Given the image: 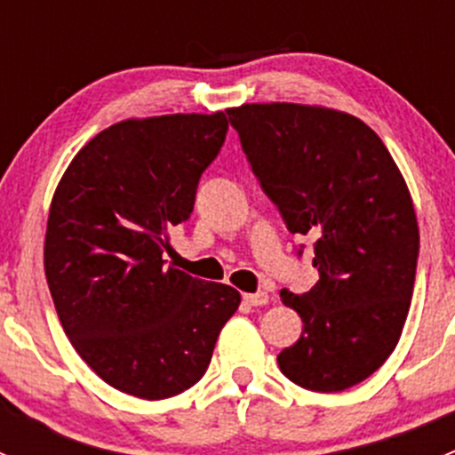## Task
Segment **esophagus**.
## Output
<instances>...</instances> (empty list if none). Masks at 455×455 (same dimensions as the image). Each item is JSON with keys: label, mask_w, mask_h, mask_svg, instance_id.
Wrapping results in <instances>:
<instances>
[{"label": "esophagus", "mask_w": 455, "mask_h": 455, "mask_svg": "<svg viewBox=\"0 0 455 455\" xmlns=\"http://www.w3.org/2000/svg\"><path fill=\"white\" fill-rule=\"evenodd\" d=\"M242 299H244V304H249V306H266L268 304V295H266V292H246L244 297H242Z\"/></svg>", "instance_id": "esophagus-1"}]
</instances>
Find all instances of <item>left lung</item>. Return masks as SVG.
I'll return each instance as SVG.
<instances>
[{
	"label": "left lung",
	"instance_id": "left-lung-1",
	"mask_svg": "<svg viewBox=\"0 0 455 455\" xmlns=\"http://www.w3.org/2000/svg\"><path fill=\"white\" fill-rule=\"evenodd\" d=\"M227 114L288 231L315 240L319 282L304 295L279 292L304 321L279 370L313 392H343L387 361L410 313L419 222L405 178L352 114L299 103Z\"/></svg>",
	"mask_w": 455,
	"mask_h": 455
}]
</instances>
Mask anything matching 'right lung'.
<instances>
[{"mask_svg": "<svg viewBox=\"0 0 455 455\" xmlns=\"http://www.w3.org/2000/svg\"><path fill=\"white\" fill-rule=\"evenodd\" d=\"M224 112L127 118L96 134L52 196L44 268L68 339L100 379L145 401L202 379L242 297L164 266L202 172L227 139Z\"/></svg>", "mask_w": 455, "mask_h": 455, "instance_id": "1", "label": "right lung"}]
</instances>
